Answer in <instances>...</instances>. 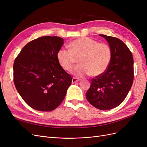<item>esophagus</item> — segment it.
<instances>
[{
  "mask_svg": "<svg viewBox=\"0 0 147 147\" xmlns=\"http://www.w3.org/2000/svg\"><path fill=\"white\" fill-rule=\"evenodd\" d=\"M78 81H80V79L77 78H73L72 80V83H75V82H78Z\"/></svg>",
  "mask_w": 147,
  "mask_h": 147,
  "instance_id": "obj_1",
  "label": "esophagus"
}]
</instances>
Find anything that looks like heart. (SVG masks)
Instances as JSON below:
<instances>
[{"label": "heart", "instance_id": "heart-1", "mask_svg": "<svg viewBox=\"0 0 147 147\" xmlns=\"http://www.w3.org/2000/svg\"><path fill=\"white\" fill-rule=\"evenodd\" d=\"M69 49L61 48L57 53V59L63 69L70 72L77 59L79 65L72 70L77 77L91 75L97 76L105 72L112 58V50L106 43H98L90 37H82L69 44Z\"/></svg>", "mask_w": 147, "mask_h": 147}]
</instances>
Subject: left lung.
I'll use <instances>...</instances> for the list:
<instances>
[{
	"label": "left lung",
	"mask_w": 147,
	"mask_h": 147,
	"mask_svg": "<svg viewBox=\"0 0 147 147\" xmlns=\"http://www.w3.org/2000/svg\"><path fill=\"white\" fill-rule=\"evenodd\" d=\"M109 43L112 58L104 72L91 80L86 93L94 107L107 110L117 107L126 98L134 80V59L129 49L121 40L100 34Z\"/></svg>",
	"instance_id": "8db88e82"
}]
</instances>
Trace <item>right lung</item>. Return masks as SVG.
Segmentation results:
<instances>
[{
	"instance_id": "add662e5",
	"label": "right lung",
	"mask_w": 147,
	"mask_h": 147,
	"mask_svg": "<svg viewBox=\"0 0 147 147\" xmlns=\"http://www.w3.org/2000/svg\"><path fill=\"white\" fill-rule=\"evenodd\" d=\"M64 39L43 36L22 49L13 64V82L22 98L30 107L42 112L56 109L72 83V77L60 65L57 53Z\"/></svg>"
}]
</instances>
